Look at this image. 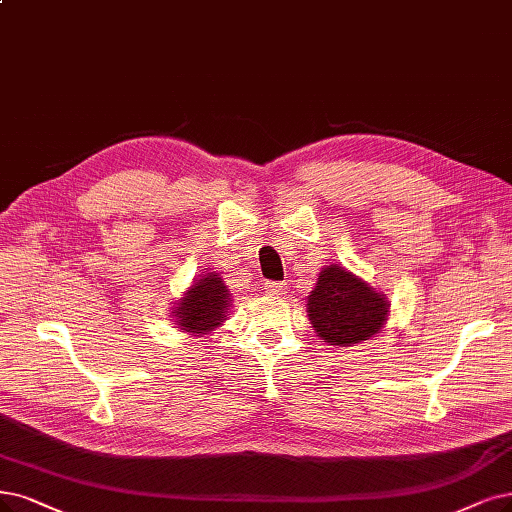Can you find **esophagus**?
<instances>
[{"instance_id": "1", "label": "esophagus", "mask_w": 512, "mask_h": 512, "mask_svg": "<svg viewBox=\"0 0 512 512\" xmlns=\"http://www.w3.org/2000/svg\"><path fill=\"white\" fill-rule=\"evenodd\" d=\"M287 291H289L287 282H266L268 295H287Z\"/></svg>"}]
</instances>
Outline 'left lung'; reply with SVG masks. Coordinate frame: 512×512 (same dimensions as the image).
I'll list each match as a JSON object with an SVG mask.
<instances>
[{
	"instance_id": "1",
	"label": "left lung",
	"mask_w": 512,
	"mask_h": 512,
	"mask_svg": "<svg viewBox=\"0 0 512 512\" xmlns=\"http://www.w3.org/2000/svg\"><path fill=\"white\" fill-rule=\"evenodd\" d=\"M388 301L342 266H327L308 297V316L318 337L331 346L361 344L380 331Z\"/></svg>"
}]
</instances>
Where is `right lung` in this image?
Segmentation results:
<instances>
[{
  "label": "right lung",
  "mask_w": 512,
  "mask_h": 512,
  "mask_svg": "<svg viewBox=\"0 0 512 512\" xmlns=\"http://www.w3.org/2000/svg\"><path fill=\"white\" fill-rule=\"evenodd\" d=\"M230 291L217 274L202 276L196 285L185 293L175 316L183 331L206 333L221 325L230 306Z\"/></svg>",
  "instance_id": "1"
}]
</instances>
